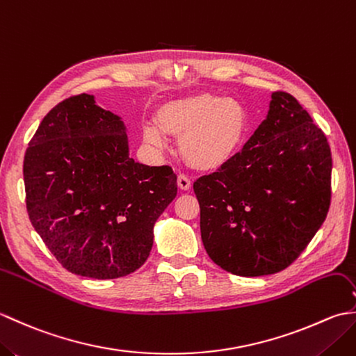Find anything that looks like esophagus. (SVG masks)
<instances>
[{
	"label": "esophagus",
	"instance_id": "esophagus-1",
	"mask_svg": "<svg viewBox=\"0 0 356 356\" xmlns=\"http://www.w3.org/2000/svg\"><path fill=\"white\" fill-rule=\"evenodd\" d=\"M177 185H179L180 190H184V191H190L191 190V180L188 179V176H185V174H179Z\"/></svg>",
	"mask_w": 356,
	"mask_h": 356
}]
</instances>
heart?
Segmentation results:
<instances>
[{
	"label": "heart",
	"instance_id": "obj_1",
	"mask_svg": "<svg viewBox=\"0 0 356 356\" xmlns=\"http://www.w3.org/2000/svg\"><path fill=\"white\" fill-rule=\"evenodd\" d=\"M249 115L243 104L213 93H197L163 104L156 124L142 128L143 142L154 149L166 143V133L180 136L179 149L199 170H216L243 145Z\"/></svg>",
	"mask_w": 356,
	"mask_h": 356
}]
</instances>
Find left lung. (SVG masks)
I'll use <instances>...</instances> for the list:
<instances>
[{"label": "left lung", "instance_id": "obj_1", "mask_svg": "<svg viewBox=\"0 0 356 356\" xmlns=\"http://www.w3.org/2000/svg\"><path fill=\"white\" fill-rule=\"evenodd\" d=\"M330 174L321 128L292 95L272 93L243 149L194 182L209 259L241 277L286 269L326 220Z\"/></svg>", "mask_w": 356, "mask_h": 356}]
</instances>
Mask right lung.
Returning a JSON list of instances; mask_svg holds the SVG:
<instances>
[{"label": "right lung", "instance_id": "add662e5", "mask_svg": "<svg viewBox=\"0 0 356 356\" xmlns=\"http://www.w3.org/2000/svg\"><path fill=\"white\" fill-rule=\"evenodd\" d=\"M22 172L27 214L45 246L72 274L97 280L145 263L154 223L177 194L171 166L134 162L122 120L86 93L45 115Z\"/></svg>", "mask_w": 356, "mask_h": 356}]
</instances>
